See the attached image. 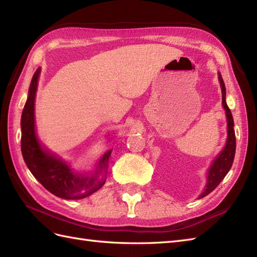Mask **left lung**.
<instances>
[{
  "instance_id": "obj_1",
  "label": "left lung",
  "mask_w": 257,
  "mask_h": 257,
  "mask_svg": "<svg viewBox=\"0 0 257 257\" xmlns=\"http://www.w3.org/2000/svg\"><path fill=\"white\" fill-rule=\"evenodd\" d=\"M219 81L221 85L222 89V105L225 109V114H226V120H227V139L224 149H223L220 155L217 156L214 161L212 162V165L207 171V181L205 189L202 194L199 196V199L204 198L205 195L211 193L213 190H214L217 185L220 184L223 179L225 178L227 172L230 171V169L233 165L234 156H235V149H236V140H235V132H234V121L230 108L227 107L226 101H225V95H226V89L224 81L222 79V76L219 73Z\"/></svg>"
}]
</instances>
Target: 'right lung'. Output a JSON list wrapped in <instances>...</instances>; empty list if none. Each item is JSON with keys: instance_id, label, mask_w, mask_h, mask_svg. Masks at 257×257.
Masks as SVG:
<instances>
[{"instance_id": "obj_1", "label": "right lung", "mask_w": 257, "mask_h": 257, "mask_svg": "<svg viewBox=\"0 0 257 257\" xmlns=\"http://www.w3.org/2000/svg\"><path fill=\"white\" fill-rule=\"evenodd\" d=\"M40 73L41 68H37L33 75L29 97L22 112V155L33 176L51 193L67 200L86 198L105 184V174L111 150H108L102 156L92 172L75 173L66 162L43 148L36 137L34 117V102Z\"/></svg>"}]
</instances>
